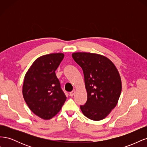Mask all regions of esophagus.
I'll list each match as a JSON object with an SVG mask.
<instances>
[{"instance_id":"34e87169","label":"esophagus","mask_w":147,"mask_h":147,"mask_svg":"<svg viewBox=\"0 0 147 147\" xmlns=\"http://www.w3.org/2000/svg\"><path fill=\"white\" fill-rule=\"evenodd\" d=\"M75 94V91L74 90V91H71L70 92V97H73V96Z\"/></svg>"}]
</instances>
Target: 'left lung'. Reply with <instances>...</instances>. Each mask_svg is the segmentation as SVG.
<instances>
[{
  "instance_id": "left-lung-1",
  "label": "left lung",
  "mask_w": 147,
  "mask_h": 147,
  "mask_svg": "<svg viewBox=\"0 0 147 147\" xmlns=\"http://www.w3.org/2000/svg\"><path fill=\"white\" fill-rule=\"evenodd\" d=\"M84 74L88 99L80 106L84 116L94 121L104 119L116 107L121 92V80L116 66L107 57L96 53L72 55Z\"/></svg>"
}]
</instances>
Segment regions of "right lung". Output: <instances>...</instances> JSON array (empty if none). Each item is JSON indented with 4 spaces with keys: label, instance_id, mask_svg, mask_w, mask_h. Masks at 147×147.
Returning a JSON list of instances; mask_svg holds the SVG:
<instances>
[{
    "label": "right lung",
    "instance_id": "obj_1",
    "mask_svg": "<svg viewBox=\"0 0 147 147\" xmlns=\"http://www.w3.org/2000/svg\"><path fill=\"white\" fill-rule=\"evenodd\" d=\"M64 57L63 53H60L39 57L25 75L24 99L30 110L44 119L55 117L66 100L55 73Z\"/></svg>",
    "mask_w": 147,
    "mask_h": 147
}]
</instances>
